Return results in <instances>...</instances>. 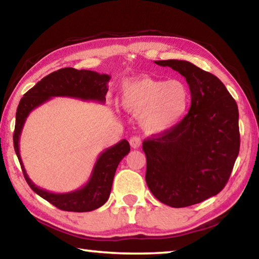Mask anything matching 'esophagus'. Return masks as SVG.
<instances>
[{
    "label": "esophagus",
    "mask_w": 259,
    "mask_h": 259,
    "mask_svg": "<svg viewBox=\"0 0 259 259\" xmlns=\"http://www.w3.org/2000/svg\"><path fill=\"white\" fill-rule=\"evenodd\" d=\"M140 144H142V142H140V138L137 137V136H134V137L130 138V146L135 148V150L140 146Z\"/></svg>",
    "instance_id": "esophagus-1"
}]
</instances>
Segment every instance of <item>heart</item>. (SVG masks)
Wrapping results in <instances>:
<instances>
[{
    "mask_svg": "<svg viewBox=\"0 0 259 259\" xmlns=\"http://www.w3.org/2000/svg\"><path fill=\"white\" fill-rule=\"evenodd\" d=\"M190 102V90L179 80L142 76L125 81L121 89L122 107L138 115L140 128L150 135L165 133L177 125Z\"/></svg>",
    "mask_w": 259,
    "mask_h": 259,
    "instance_id": "b5f03b06",
    "label": "heart"
}]
</instances>
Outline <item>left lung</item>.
Returning a JSON list of instances; mask_svg holds the SVG:
<instances>
[{
    "label": "left lung",
    "mask_w": 259,
    "mask_h": 259,
    "mask_svg": "<svg viewBox=\"0 0 259 259\" xmlns=\"http://www.w3.org/2000/svg\"><path fill=\"white\" fill-rule=\"evenodd\" d=\"M186 78L191 107L165 133L144 140L146 184L166 205L183 208L218 194L231 176L240 150L239 109L213 74L186 60H157Z\"/></svg>",
    "instance_id": "8db88e82"
}]
</instances>
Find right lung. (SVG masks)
Instances as JSON below:
<instances>
[{"instance_id":"right-lung-1","label":"right lung","mask_w":259,"mask_h":259,"mask_svg":"<svg viewBox=\"0 0 259 259\" xmlns=\"http://www.w3.org/2000/svg\"><path fill=\"white\" fill-rule=\"evenodd\" d=\"M111 76L88 69L66 67L49 74L38 81L20 99L16 113L14 146L18 156L24 177L29 187L60 210L74 212L93 211L106 202L112 190L113 178L121 160L130 152L128 140H121L100 153L93 172L85 185L68 193H52L35 185L26 172L19 152V139L29 113L52 97H71L81 100H94L104 104Z\"/></svg>"}]
</instances>
